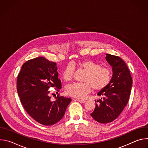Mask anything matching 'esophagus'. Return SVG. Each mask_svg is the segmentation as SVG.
Wrapping results in <instances>:
<instances>
[{"instance_id": "obj_1", "label": "esophagus", "mask_w": 148, "mask_h": 148, "mask_svg": "<svg viewBox=\"0 0 148 148\" xmlns=\"http://www.w3.org/2000/svg\"><path fill=\"white\" fill-rule=\"evenodd\" d=\"M77 101L79 102H81V103H84V102H86L85 100H82V99H77Z\"/></svg>"}]
</instances>
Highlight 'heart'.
<instances>
[{"instance_id":"b5f03b06","label":"heart","mask_w":148,"mask_h":148,"mask_svg":"<svg viewBox=\"0 0 148 148\" xmlns=\"http://www.w3.org/2000/svg\"><path fill=\"white\" fill-rule=\"evenodd\" d=\"M78 66L87 71L83 78L84 82H75L67 86L66 91L68 95L82 98L91 91L92 87L95 91H100L110 84L112 78V71L110 68L101 67L99 63L91 60L79 62ZM74 73V66L70 63L63 70L62 76L66 81H70L73 79Z\"/></svg>"}]
</instances>
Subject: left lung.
<instances>
[{
  "label": "left lung",
  "mask_w": 148,
  "mask_h": 148,
  "mask_svg": "<svg viewBox=\"0 0 148 148\" xmlns=\"http://www.w3.org/2000/svg\"><path fill=\"white\" fill-rule=\"evenodd\" d=\"M105 59L112 67V77L109 85L98 93L102 97L97 100L98 103L91 114L101 123H110L119 116L128 102L132 86L130 70L122 58L107 54Z\"/></svg>",
  "instance_id": "8db88e82"
}]
</instances>
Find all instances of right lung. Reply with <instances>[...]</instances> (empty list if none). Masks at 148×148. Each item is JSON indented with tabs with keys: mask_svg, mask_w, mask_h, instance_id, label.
I'll return each instance as SVG.
<instances>
[{
	"mask_svg": "<svg viewBox=\"0 0 148 148\" xmlns=\"http://www.w3.org/2000/svg\"><path fill=\"white\" fill-rule=\"evenodd\" d=\"M56 63L43 57L25 62L17 79V91L20 101L28 113L37 122L52 125L64 116L71 99L57 96L51 101L49 88H61Z\"/></svg>",
	"mask_w": 148,
	"mask_h": 148,
	"instance_id": "1",
	"label": "right lung"
}]
</instances>
